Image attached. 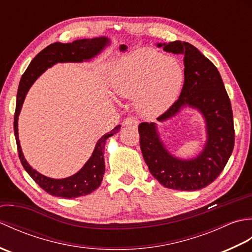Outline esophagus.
<instances>
[{
  "instance_id": "1",
  "label": "esophagus",
  "mask_w": 252,
  "mask_h": 252,
  "mask_svg": "<svg viewBox=\"0 0 252 252\" xmlns=\"http://www.w3.org/2000/svg\"><path fill=\"white\" fill-rule=\"evenodd\" d=\"M138 123H140V121H138L136 118L134 117H129L126 118V119H125V121H123V126H132V127H137Z\"/></svg>"
}]
</instances>
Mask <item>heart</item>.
<instances>
[{"instance_id": "1", "label": "heart", "mask_w": 252, "mask_h": 252, "mask_svg": "<svg viewBox=\"0 0 252 252\" xmlns=\"http://www.w3.org/2000/svg\"><path fill=\"white\" fill-rule=\"evenodd\" d=\"M184 81L179 62L152 49H142L118 63L112 77L115 93L123 98H136L144 115L156 116L178 97Z\"/></svg>"}]
</instances>
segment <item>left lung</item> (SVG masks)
Masks as SVG:
<instances>
[{
  "instance_id": "obj_1",
  "label": "left lung",
  "mask_w": 252,
  "mask_h": 252,
  "mask_svg": "<svg viewBox=\"0 0 252 252\" xmlns=\"http://www.w3.org/2000/svg\"><path fill=\"white\" fill-rule=\"evenodd\" d=\"M158 46L183 55L185 68L179 98L157 119L167 120L186 105L195 107L205 117L208 140L199 156L191 160L178 159L164 148L156 125L143 122L138 126L141 151L149 172L164 187L201 189L220 175L233 152L235 130L231 100L217 67L194 45L174 41Z\"/></svg>"
}]
</instances>
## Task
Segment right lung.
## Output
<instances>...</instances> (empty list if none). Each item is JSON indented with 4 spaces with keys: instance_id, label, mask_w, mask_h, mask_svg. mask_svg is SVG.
Here are the masks:
<instances>
[{
    "instance_id": "obj_1",
    "label": "right lung",
    "mask_w": 252,
    "mask_h": 252,
    "mask_svg": "<svg viewBox=\"0 0 252 252\" xmlns=\"http://www.w3.org/2000/svg\"><path fill=\"white\" fill-rule=\"evenodd\" d=\"M109 43L107 37H95V39H83L73 41L72 43H61L56 42L45 47L37 54L30 65L24 72L20 79L17 100H16V110L14 116V133L17 144L18 156L20 162L24 169L28 172L35 183L39 185L42 189L49 192L52 196L62 197V198H77L84 195H89L98 189L105 172V160H104V148L106 140L109 136L116 134L120 130V126H117L109 133L101 136L96 146L92 156L84 164V167L72 176L67 179L54 180L42 175L32 169L21 152L20 144L18 140V116L23 106L24 99L28 90L33 83L36 78L42 72H44L47 68L54 65L56 63H80L83 61H89L91 58L96 56L104 47Z\"/></svg>"
}]
</instances>
